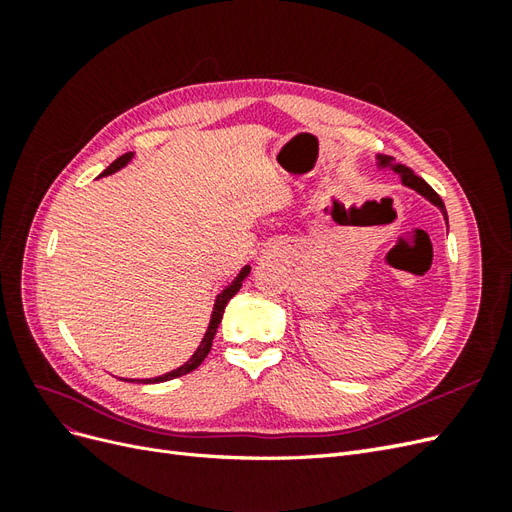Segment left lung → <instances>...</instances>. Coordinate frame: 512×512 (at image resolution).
I'll return each instance as SVG.
<instances>
[{
	"label": "left lung",
	"mask_w": 512,
	"mask_h": 512,
	"mask_svg": "<svg viewBox=\"0 0 512 512\" xmlns=\"http://www.w3.org/2000/svg\"><path fill=\"white\" fill-rule=\"evenodd\" d=\"M378 160H380V164L382 166H391L395 173L401 177V181H404V185H408V188H412V190H416L418 194H423L427 200H431L433 205L436 207H440L442 209V213H444V220L448 222V218H446V209H444V203H442V198H440V194L431 188V185L425 181V179H421L418 175H414L412 173V168H408V166H404V164H393V160L389 158V156H378Z\"/></svg>",
	"instance_id": "8db88e82"
}]
</instances>
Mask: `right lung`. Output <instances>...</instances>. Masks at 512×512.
Masks as SVG:
<instances>
[{
	"instance_id": "add662e5",
	"label": "right lung",
	"mask_w": 512,
	"mask_h": 512,
	"mask_svg": "<svg viewBox=\"0 0 512 512\" xmlns=\"http://www.w3.org/2000/svg\"><path fill=\"white\" fill-rule=\"evenodd\" d=\"M132 160V153H123V156H119L111 166H108L102 175H111V173H115V170H119L121 166H126L128 162ZM100 175V177H102ZM247 273H250V267H243L241 271H239V275L235 277V280H232V284L230 286H226L220 294H218V299H215V307H213V314H211V322H209V329H207V333H205V337H203V342H200V346L196 348V352L192 354V359L185 363V365H181V367H177V369H173V371H168V374H164V376H158V378H149V380H138V382H145V384H153V382H166V380H173V378H179V376H185V374H190L192 369H196L200 363H203L205 359H207V354H209V350H211V344H213V337H215V333H218V327H220V322H222V316H224V307H226V303L235 297V294L239 292V288H241V282L245 280L247 277ZM130 382H134V380H130Z\"/></svg>"
}]
</instances>
